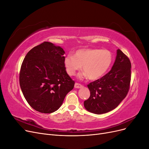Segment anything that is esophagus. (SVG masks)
<instances>
[{"instance_id":"34e87169","label":"esophagus","mask_w":149,"mask_h":149,"mask_svg":"<svg viewBox=\"0 0 149 149\" xmlns=\"http://www.w3.org/2000/svg\"><path fill=\"white\" fill-rule=\"evenodd\" d=\"M82 87H83V86L81 84H79V83H76L74 84V88H75L79 89V88H82Z\"/></svg>"}]
</instances>
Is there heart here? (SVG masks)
<instances>
[{
	"label": "heart",
	"mask_w": 149,
	"mask_h": 149,
	"mask_svg": "<svg viewBox=\"0 0 149 149\" xmlns=\"http://www.w3.org/2000/svg\"><path fill=\"white\" fill-rule=\"evenodd\" d=\"M112 61V54L107 49L85 48L76 50L74 56H66L64 59V66L70 76L74 75L83 66L84 72L80 75V78L88 76L89 79L96 80L107 73Z\"/></svg>",
	"instance_id": "heart-1"
}]
</instances>
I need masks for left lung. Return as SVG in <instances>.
<instances>
[{
	"label": "left lung",
	"instance_id": "left-lung-1",
	"mask_svg": "<svg viewBox=\"0 0 149 149\" xmlns=\"http://www.w3.org/2000/svg\"><path fill=\"white\" fill-rule=\"evenodd\" d=\"M130 68L128 57L118 49L111 71L88 85L90 97L84 102L85 109L94 114H102L118 107L129 91Z\"/></svg>",
	"mask_w": 149,
	"mask_h": 149
}]
</instances>
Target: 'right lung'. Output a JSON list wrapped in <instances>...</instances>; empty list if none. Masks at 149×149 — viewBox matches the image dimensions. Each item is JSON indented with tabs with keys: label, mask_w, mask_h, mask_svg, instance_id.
I'll list each match as a JSON object with an SVG mask.
<instances>
[{
	"label": "right lung",
	"mask_w": 149,
	"mask_h": 149,
	"mask_svg": "<svg viewBox=\"0 0 149 149\" xmlns=\"http://www.w3.org/2000/svg\"><path fill=\"white\" fill-rule=\"evenodd\" d=\"M65 51L45 42L27 53L22 64L20 86L29 105L42 113H52L62 105L74 81L64 66Z\"/></svg>",
	"instance_id": "right-lung-1"
}]
</instances>
